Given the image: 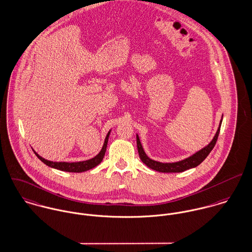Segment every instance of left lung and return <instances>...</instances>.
I'll return each instance as SVG.
<instances>
[{"mask_svg": "<svg viewBox=\"0 0 252 252\" xmlns=\"http://www.w3.org/2000/svg\"><path fill=\"white\" fill-rule=\"evenodd\" d=\"M221 122H222V117H221V120L220 121V125H219V127H218V130H217L216 134L214 136L212 141L207 146H205L203 149L196 152L194 155H191V156H189V157H187V158H185L181 161L173 162V163H162V162H158V161L151 159L148 155H146V153L143 149V146L140 142L139 136L136 135L137 149H138V154L140 156V159L149 168H151L155 171H157V172H160V173H181V172H184L186 170L194 168V167L198 166L213 150V148L216 145V142L218 140V137H219Z\"/></svg>", "mask_w": 252, "mask_h": 252, "instance_id": "obj_1", "label": "left lung"}]
</instances>
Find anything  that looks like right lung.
Instances as JSON below:
<instances>
[{
    "label": "right lung",
    "mask_w": 252,
    "mask_h": 252,
    "mask_svg": "<svg viewBox=\"0 0 252 252\" xmlns=\"http://www.w3.org/2000/svg\"><path fill=\"white\" fill-rule=\"evenodd\" d=\"M110 131H108L107 135L105 137V140H104V143H103V146L100 150V152L97 154L95 157L89 159V160H86V161H79V162H54V161H49L43 157H41L40 155L34 152L35 155L38 157L39 159L44 163L46 164L47 166L51 167V168H54V169H57V170H60V171H63V172H69V173H82V172H85V171H88V170H91L93 168H95L96 166H97L103 159V156L105 155V152H106V147H107V143H108V138H109V134H110Z\"/></svg>",
    "instance_id": "1"
}]
</instances>
